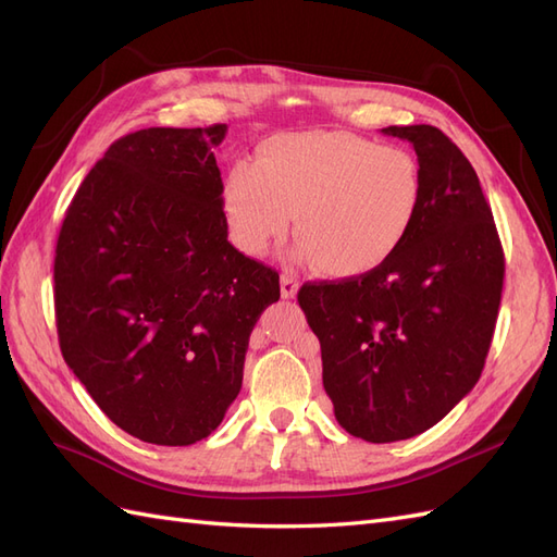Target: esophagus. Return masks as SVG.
Returning a JSON list of instances; mask_svg holds the SVG:
<instances>
[{
    "label": "esophagus",
    "instance_id": "obj_1",
    "mask_svg": "<svg viewBox=\"0 0 557 557\" xmlns=\"http://www.w3.org/2000/svg\"><path fill=\"white\" fill-rule=\"evenodd\" d=\"M297 290H299L297 278H293V276H288V274H283V276H281V297H283V299H293V297L297 295Z\"/></svg>",
    "mask_w": 557,
    "mask_h": 557
}]
</instances>
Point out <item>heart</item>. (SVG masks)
Masks as SVG:
<instances>
[{
    "label": "heart",
    "instance_id": "b5f03b06",
    "mask_svg": "<svg viewBox=\"0 0 557 557\" xmlns=\"http://www.w3.org/2000/svg\"><path fill=\"white\" fill-rule=\"evenodd\" d=\"M423 172L409 150L352 132H285L225 172L230 239L262 256L295 213L297 256L332 278H356L391 260L423 205Z\"/></svg>",
    "mask_w": 557,
    "mask_h": 557
}]
</instances>
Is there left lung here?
Masks as SVG:
<instances>
[{
    "label": "left lung",
    "mask_w": 557,
    "mask_h": 557,
    "mask_svg": "<svg viewBox=\"0 0 557 557\" xmlns=\"http://www.w3.org/2000/svg\"><path fill=\"white\" fill-rule=\"evenodd\" d=\"M423 172L409 237L374 272L305 283L339 425L364 442L411 440L476 385L497 323L504 252L474 166L432 125L383 127Z\"/></svg>",
    "instance_id": "1"
}]
</instances>
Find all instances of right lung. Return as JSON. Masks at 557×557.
Returning <instances> with one entry per match:
<instances>
[{
  "label": "right lung",
  "instance_id": "1",
  "mask_svg": "<svg viewBox=\"0 0 557 557\" xmlns=\"http://www.w3.org/2000/svg\"><path fill=\"white\" fill-rule=\"evenodd\" d=\"M227 125L148 127L83 178L55 248L62 358L113 423L190 446L237 399L278 274L227 242L213 148Z\"/></svg>",
  "mask_w": 557,
  "mask_h": 557
}]
</instances>
